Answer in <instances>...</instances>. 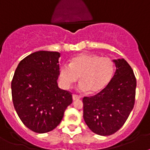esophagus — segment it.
<instances>
[{
	"label": "esophagus",
	"mask_w": 150,
	"mask_h": 150,
	"mask_svg": "<svg viewBox=\"0 0 150 150\" xmlns=\"http://www.w3.org/2000/svg\"><path fill=\"white\" fill-rule=\"evenodd\" d=\"M72 98H73V100H78V99H80V98H81V96L73 94L72 95Z\"/></svg>",
	"instance_id": "obj_1"
}]
</instances>
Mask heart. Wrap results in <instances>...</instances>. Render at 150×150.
Wrapping results in <instances>:
<instances>
[{"label":"heart","mask_w":150,"mask_h":150,"mask_svg":"<svg viewBox=\"0 0 150 150\" xmlns=\"http://www.w3.org/2000/svg\"><path fill=\"white\" fill-rule=\"evenodd\" d=\"M114 63L108 57L81 53L70 61L69 65L62 64L59 69V79L64 88H69L79 80V88L98 93L108 86L114 74Z\"/></svg>","instance_id":"b5f03b06"}]
</instances>
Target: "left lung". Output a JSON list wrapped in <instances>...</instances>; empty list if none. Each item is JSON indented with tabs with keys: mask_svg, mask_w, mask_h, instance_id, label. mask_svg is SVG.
Segmentation results:
<instances>
[{
	"mask_svg": "<svg viewBox=\"0 0 150 150\" xmlns=\"http://www.w3.org/2000/svg\"><path fill=\"white\" fill-rule=\"evenodd\" d=\"M116 70L108 86L98 94L83 98V118L100 136L114 134L123 126L135 104L136 79L125 59L113 60Z\"/></svg>",
	"mask_w": 150,
	"mask_h": 150,
	"instance_id": "left-lung-1",
	"label": "left lung"
}]
</instances>
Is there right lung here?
Here are the masks:
<instances>
[{
  "instance_id": "right-lung-1",
  "label": "right lung",
  "mask_w": 150,
  "mask_h": 150,
  "mask_svg": "<svg viewBox=\"0 0 150 150\" xmlns=\"http://www.w3.org/2000/svg\"><path fill=\"white\" fill-rule=\"evenodd\" d=\"M57 52L39 51L18 64L11 81L12 100L24 125L37 133L50 132L59 125L71 93L59 88Z\"/></svg>"
}]
</instances>
